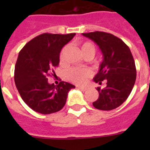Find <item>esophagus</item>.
<instances>
[{"instance_id":"1","label":"esophagus","mask_w":150,"mask_h":150,"mask_svg":"<svg viewBox=\"0 0 150 150\" xmlns=\"http://www.w3.org/2000/svg\"><path fill=\"white\" fill-rule=\"evenodd\" d=\"M78 88L80 89V90H82V91H86L87 90V87H85V86H78Z\"/></svg>"}]
</instances>
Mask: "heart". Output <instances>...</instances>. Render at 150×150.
<instances>
[{"label":"heart","instance_id":"heart-1","mask_svg":"<svg viewBox=\"0 0 150 150\" xmlns=\"http://www.w3.org/2000/svg\"><path fill=\"white\" fill-rule=\"evenodd\" d=\"M81 50L85 57L87 55H91L93 57L96 53V47L93 43L91 42H84L81 45ZM92 75L91 71L89 69H80L77 68H72L68 69L66 71V77L71 82L75 84H82L84 83L88 78Z\"/></svg>","mask_w":150,"mask_h":150}]
</instances>
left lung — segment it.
I'll return each mask as SVG.
<instances>
[{"mask_svg": "<svg viewBox=\"0 0 150 150\" xmlns=\"http://www.w3.org/2000/svg\"><path fill=\"white\" fill-rule=\"evenodd\" d=\"M99 46L103 60L93 81L106 87H97L99 98L93 105L102 110L121 106L130 95L136 79V68L130 49L121 39L105 32L82 33Z\"/></svg>", "mask_w": 150, "mask_h": 150, "instance_id": "8db88e82", "label": "left lung"}]
</instances>
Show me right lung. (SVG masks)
Returning a JSON list of instances; mask_svg holds the SVG:
<instances>
[{
    "instance_id": "add662e5",
    "label": "right lung",
    "mask_w": 150,
    "mask_h": 150,
    "mask_svg": "<svg viewBox=\"0 0 150 150\" xmlns=\"http://www.w3.org/2000/svg\"><path fill=\"white\" fill-rule=\"evenodd\" d=\"M75 33H43L28 42L20 50L15 67V86L25 103L34 111L50 114L65 105L68 92L75 86L61 82L50 84L47 77L60 62L64 46ZM52 74V75H54Z\"/></svg>"
}]
</instances>
